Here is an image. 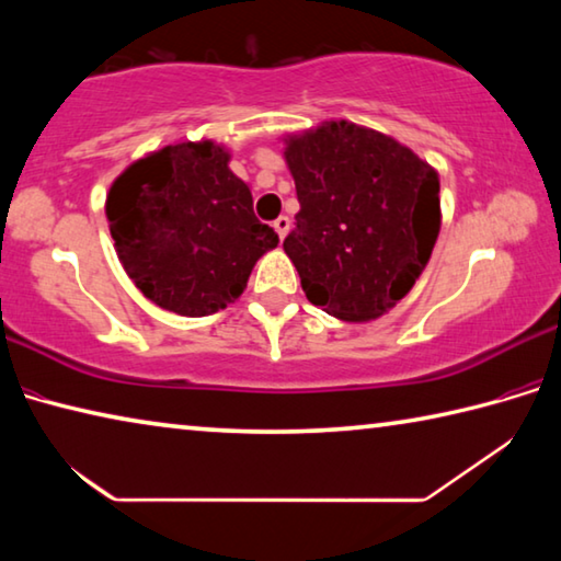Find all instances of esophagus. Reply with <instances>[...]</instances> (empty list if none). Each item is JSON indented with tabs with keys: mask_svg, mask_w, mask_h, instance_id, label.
<instances>
[{
	"mask_svg": "<svg viewBox=\"0 0 561 561\" xmlns=\"http://www.w3.org/2000/svg\"><path fill=\"white\" fill-rule=\"evenodd\" d=\"M274 230H277V234H279V240H284V237H287V232H289V227H291V220L287 215H279L277 220H274Z\"/></svg>",
	"mask_w": 561,
	"mask_h": 561,
	"instance_id": "1",
	"label": "esophagus"
}]
</instances>
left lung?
I'll return each mask as SVG.
<instances>
[{
	"label": "left lung",
	"mask_w": 561,
	"mask_h": 561,
	"mask_svg": "<svg viewBox=\"0 0 561 561\" xmlns=\"http://www.w3.org/2000/svg\"><path fill=\"white\" fill-rule=\"evenodd\" d=\"M299 197L284 252L307 299L344 321L401 301L440 232L438 173L383 133L331 121L284 150Z\"/></svg>",
	"instance_id": "8db88e82"
}]
</instances>
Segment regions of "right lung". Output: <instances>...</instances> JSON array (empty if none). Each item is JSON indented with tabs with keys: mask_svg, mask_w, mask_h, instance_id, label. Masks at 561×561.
<instances>
[{
	"mask_svg": "<svg viewBox=\"0 0 561 561\" xmlns=\"http://www.w3.org/2000/svg\"><path fill=\"white\" fill-rule=\"evenodd\" d=\"M213 140L168 146L111 185L106 215L118 260L158 307L183 317L225 309L279 237Z\"/></svg>",
	"mask_w": 561,
	"mask_h": 561,
	"instance_id": "add662e5",
	"label": "right lung"
}]
</instances>
